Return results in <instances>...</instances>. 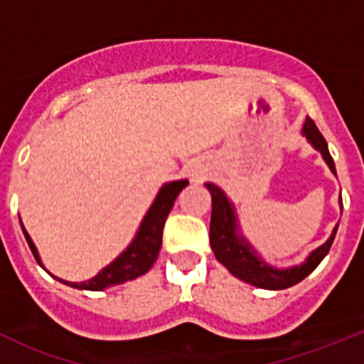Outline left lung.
<instances>
[{
  "instance_id": "1",
  "label": "left lung",
  "mask_w": 364,
  "mask_h": 364,
  "mask_svg": "<svg viewBox=\"0 0 364 364\" xmlns=\"http://www.w3.org/2000/svg\"><path fill=\"white\" fill-rule=\"evenodd\" d=\"M303 134L315 146V149L322 153L326 164L336 174L335 161H333V156L329 155L328 142H326L324 135L318 132L317 124L314 123L311 117H306V121H304ZM205 186H208L209 193H211L213 204L211 225H209V243H211L213 252H215L218 262H222L234 277L247 282V284L255 285V287L260 289H271V291L292 287V285L304 280L321 264V260L328 255L329 248H331L333 241H335L338 227H335L331 237L322 247H318L317 250L310 253L306 262L296 267H289V269H274V267L262 262L253 253L250 245L236 234L234 209L229 200H227V197L223 196L222 190L216 185H213V183H205Z\"/></svg>"
}]
</instances>
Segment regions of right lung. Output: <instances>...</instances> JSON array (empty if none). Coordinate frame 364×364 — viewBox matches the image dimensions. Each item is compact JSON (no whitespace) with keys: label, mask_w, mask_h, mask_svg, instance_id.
I'll use <instances>...</instances> for the list:
<instances>
[{"label":"right lung","mask_w":364,"mask_h":364,"mask_svg":"<svg viewBox=\"0 0 364 364\" xmlns=\"http://www.w3.org/2000/svg\"><path fill=\"white\" fill-rule=\"evenodd\" d=\"M186 185H188V181L183 179V181H174L161 186L155 203H153L148 215L142 220L141 229H139L137 236L132 241L130 247L121 253L112 264L104 267L97 277L87 282H82V284H70V282H63V284H67L73 289H82V291H104V289L111 287V285H119L123 282L134 280V278L148 273L153 264L156 262V257H159V252L161 248V234H164L165 220H167L168 213H171L172 205H174L176 197L179 196V192ZM23 232L29 248H31L33 255H35L36 262L42 266L38 252H36L35 245H33L31 237L28 236L24 227Z\"/></svg>","instance_id":"1"}]
</instances>
